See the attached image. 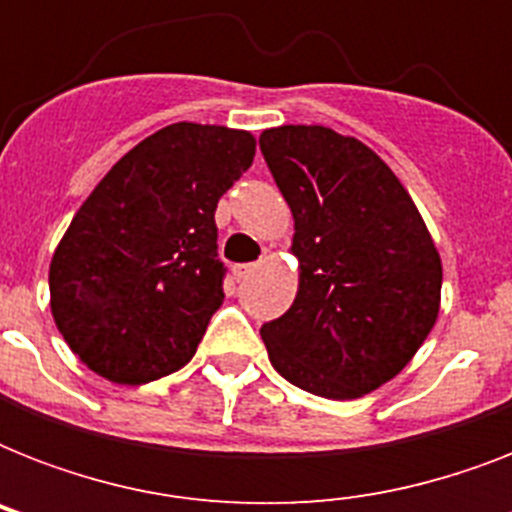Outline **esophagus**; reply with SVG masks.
Listing matches in <instances>:
<instances>
[{"label":"esophagus","mask_w":512,"mask_h":512,"mask_svg":"<svg viewBox=\"0 0 512 512\" xmlns=\"http://www.w3.org/2000/svg\"><path fill=\"white\" fill-rule=\"evenodd\" d=\"M257 271V265L255 263H247V265H233V279L236 281H244L249 279L252 273Z\"/></svg>","instance_id":"obj_1"}]
</instances>
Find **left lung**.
I'll return each mask as SVG.
<instances>
[{
    "label": "left lung",
    "mask_w": 512,
    "mask_h": 512,
    "mask_svg": "<svg viewBox=\"0 0 512 512\" xmlns=\"http://www.w3.org/2000/svg\"><path fill=\"white\" fill-rule=\"evenodd\" d=\"M295 220V303L260 329L273 369L350 401L390 382L441 311V255L420 209L361 140L321 124L260 135Z\"/></svg>",
    "instance_id": "obj_1"
}]
</instances>
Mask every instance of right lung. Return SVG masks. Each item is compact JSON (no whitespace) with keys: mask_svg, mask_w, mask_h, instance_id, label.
I'll return each mask as SVG.
<instances>
[{"mask_svg":"<svg viewBox=\"0 0 512 512\" xmlns=\"http://www.w3.org/2000/svg\"><path fill=\"white\" fill-rule=\"evenodd\" d=\"M247 130L177 122L127 151L76 209L50 263L68 348L116 385L193 358L223 303L217 201L255 159Z\"/></svg>","mask_w":512,"mask_h":512,"instance_id":"obj_1","label":"right lung"}]
</instances>
